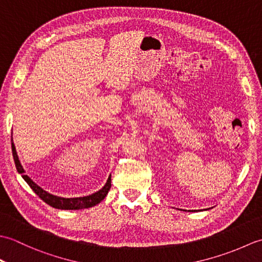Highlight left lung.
I'll return each instance as SVG.
<instances>
[{
  "instance_id": "obj_1",
  "label": "left lung",
  "mask_w": 262,
  "mask_h": 262,
  "mask_svg": "<svg viewBox=\"0 0 262 262\" xmlns=\"http://www.w3.org/2000/svg\"><path fill=\"white\" fill-rule=\"evenodd\" d=\"M191 211H197V210H191Z\"/></svg>"
}]
</instances>
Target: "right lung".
<instances>
[{
    "instance_id": "right-lung-1",
    "label": "right lung",
    "mask_w": 262,
    "mask_h": 262,
    "mask_svg": "<svg viewBox=\"0 0 262 262\" xmlns=\"http://www.w3.org/2000/svg\"><path fill=\"white\" fill-rule=\"evenodd\" d=\"M11 146H12V155L14 159L16 170H18L20 174H22V178H24L25 181L30 186L32 190L35 191L38 196L43 200V202L48 204L49 206H52V207H54V208L65 209V210L90 208V207H93V206L98 205L100 202H102V200L105 198V196H107L108 191L110 190L111 176H109L107 182H105V185L101 189H100V190H98L97 192H94L92 194H89V196L75 197V198H64V197L55 196V194H52L48 191L43 190L41 187H39L36 182H33L29 177L25 174V169H24V166L21 165L20 160L18 158V154H16V149L14 146L12 136H11Z\"/></svg>"
}]
</instances>
